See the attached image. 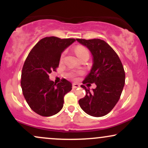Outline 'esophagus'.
Listing matches in <instances>:
<instances>
[{"mask_svg":"<svg viewBox=\"0 0 148 148\" xmlns=\"http://www.w3.org/2000/svg\"><path fill=\"white\" fill-rule=\"evenodd\" d=\"M79 88V85L77 84H72V88L73 89H75V88Z\"/></svg>","mask_w":148,"mask_h":148,"instance_id":"1","label":"esophagus"}]
</instances>
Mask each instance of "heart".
<instances>
[{
  "mask_svg": "<svg viewBox=\"0 0 148 148\" xmlns=\"http://www.w3.org/2000/svg\"><path fill=\"white\" fill-rule=\"evenodd\" d=\"M74 51H75L76 56H77L78 58H79L80 60L84 57H86V56L89 57L90 56L89 51H88V49H86L84 47H82V46H77V47L75 48V49H74ZM64 56V53H63L61 55V57H60L61 61L63 60Z\"/></svg>",
  "mask_w": 148,
  "mask_h": 148,
  "instance_id": "b5f03b06",
  "label": "heart"
}]
</instances>
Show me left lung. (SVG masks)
<instances>
[{
    "label": "left lung",
    "instance_id": "8db88e82",
    "mask_svg": "<svg viewBox=\"0 0 148 148\" xmlns=\"http://www.w3.org/2000/svg\"><path fill=\"white\" fill-rule=\"evenodd\" d=\"M89 49L92 56V67L83 84H95L97 87L86 92L79 103L83 111L94 117L108 114L118 103L125 81V73L118 54L106 42L100 39H76Z\"/></svg>",
    "mask_w": 148,
    "mask_h": 148
}]
</instances>
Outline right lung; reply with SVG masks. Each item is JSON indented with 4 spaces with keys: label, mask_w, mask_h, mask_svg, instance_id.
<instances>
[{
    "label": "right lung",
    "mask_w": 148,
    "mask_h": 148,
    "mask_svg": "<svg viewBox=\"0 0 148 148\" xmlns=\"http://www.w3.org/2000/svg\"><path fill=\"white\" fill-rule=\"evenodd\" d=\"M75 41L73 38L45 37L25 59L21 72L22 92L30 108L37 114L51 116L62 108L64 96L71 91L72 84L64 79L56 84L49 75L58 67L61 53Z\"/></svg>",
    "instance_id": "obj_1"
}]
</instances>
